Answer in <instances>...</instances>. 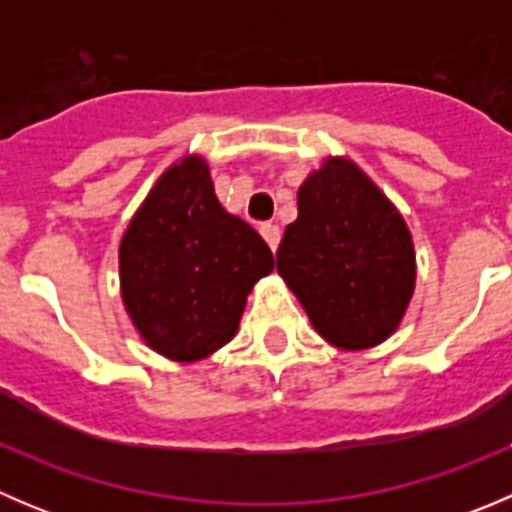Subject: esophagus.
<instances>
[{
  "instance_id": "1",
  "label": "esophagus",
  "mask_w": 512,
  "mask_h": 512,
  "mask_svg": "<svg viewBox=\"0 0 512 512\" xmlns=\"http://www.w3.org/2000/svg\"><path fill=\"white\" fill-rule=\"evenodd\" d=\"M260 235L265 237V242L267 245H270V250L275 252L277 247H280V240H282V232H280V227L277 225H272V223H265L260 227Z\"/></svg>"
}]
</instances>
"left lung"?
Returning a JSON list of instances; mask_svg holds the SVG:
<instances>
[{
  "mask_svg": "<svg viewBox=\"0 0 512 512\" xmlns=\"http://www.w3.org/2000/svg\"><path fill=\"white\" fill-rule=\"evenodd\" d=\"M277 272L324 342L364 352L404 322L416 289L414 237L354 160L327 156L299 185Z\"/></svg>",
  "mask_w": 512,
  "mask_h": 512,
  "instance_id": "8db88e82",
  "label": "left lung"
}]
</instances>
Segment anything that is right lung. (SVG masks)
Listing matches in <instances>:
<instances>
[{"label":"right lung","mask_w":512,"mask_h":512,"mask_svg":"<svg viewBox=\"0 0 512 512\" xmlns=\"http://www.w3.org/2000/svg\"><path fill=\"white\" fill-rule=\"evenodd\" d=\"M272 270L270 247L220 205L198 153L163 170L118 245L131 324L148 349L180 364L232 342L247 294Z\"/></svg>","instance_id":"obj_1"}]
</instances>
